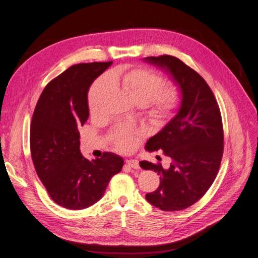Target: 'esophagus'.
<instances>
[{"label": "esophagus", "mask_w": 258, "mask_h": 258, "mask_svg": "<svg viewBox=\"0 0 258 258\" xmlns=\"http://www.w3.org/2000/svg\"><path fill=\"white\" fill-rule=\"evenodd\" d=\"M126 165H127L129 168H132V169H139V168H140L139 161H138V160H135V159L127 160V161H126Z\"/></svg>", "instance_id": "esophagus-1"}]
</instances>
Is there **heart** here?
<instances>
[{
    "label": "heart",
    "instance_id": "obj_1",
    "mask_svg": "<svg viewBox=\"0 0 258 258\" xmlns=\"http://www.w3.org/2000/svg\"><path fill=\"white\" fill-rule=\"evenodd\" d=\"M113 83L120 85L140 105H143L151 120L157 124L166 123L173 117L182 101V91L175 83L163 84L158 72L146 67L115 70L111 75L100 76L88 92V106L91 115H99L103 98L113 88ZM143 130L128 124H120L112 134L115 146L121 152L134 148Z\"/></svg>",
    "mask_w": 258,
    "mask_h": 258
}]
</instances>
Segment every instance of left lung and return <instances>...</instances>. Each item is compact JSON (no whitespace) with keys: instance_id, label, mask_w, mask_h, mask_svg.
Returning <instances> with one entry per match:
<instances>
[{"instance_id":"8db88e82","label":"left lung","mask_w":258,"mask_h":258,"mask_svg":"<svg viewBox=\"0 0 258 258\" xmlns=\"http://www.w3.org/2000/svg\"><path fill=\"white\" fill-rule=\"evenodd\" d=\"M144 60L166 70L182 91L177 114L145 145L146 151L162 150L172 159L168 169L140 162L160 175L158 188L145 197L162 211H181L204 197L217 175L224 152L222 115L207 82L183 61L169 54Z\"/></svg>"}]
</instances>
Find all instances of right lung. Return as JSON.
I'll return each mask as SVG.
<instances>
[{
	"mask_svg": "<svg viewBox=\"0 0 258 258\" xmlns=\"http://www.w3.org/2000/svg\"><path fill=\"white\" fill-rule=\"evenodd\" d=\"M111 64L70 67L46 85L32 116L30 150L34 168L50 198L66 209L95 205L123 166L122 158L113 153L88 160L80 151L79 129L89 117V87Z\"/></svg>",
	"mask_w": 258,
	"mask_h": 258,
	"instance_id": "1",
	"label": "right lung"
}]
</instances>
